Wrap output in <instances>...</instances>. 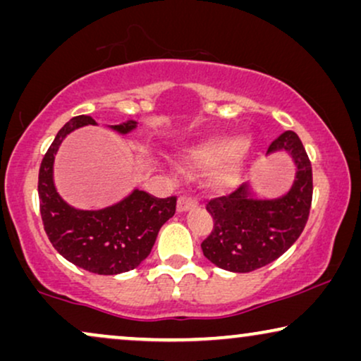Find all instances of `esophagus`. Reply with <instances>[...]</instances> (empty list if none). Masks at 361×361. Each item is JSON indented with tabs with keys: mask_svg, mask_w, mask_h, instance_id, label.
Listing matches in <instances>:
<instances>
[{
	"mask_svg": "<svg viewBox=\"0 0 361 361\" xmlns=\"http://www.w3.org/2000/svg\"><path fill=\"white\" fill-rule=\"evenodd\" d=\"M197 207V202L192 199V197H185L182 195L179 197V200H177V210L179 212H187V210H192Z\"/></svg>",
	"mask_w": 361,
	"mask_h": 361,
	"instance_id": "1",
	"label": "esophagus"
}]
</instances>
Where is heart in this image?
Listing matches in <instances>:
<instances>
[{"label":"heart","mask_w":361,"mask_h":361,"mask_svg":"<svg viewBox=\"0 0 361 361\" xmlns=\"http://www.w3.org/2000/svg\"><path fill=\"white\" fill-rule=\"evenodd\" d=\"M251 154L250 140L233 135H210L187 149V162L197 169H209L207 185L216 192L235 189L241 182Z\"/></svg>","instance_id":"heart-1"}]
</instances>
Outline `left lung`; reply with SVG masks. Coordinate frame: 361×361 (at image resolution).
<instances>
[{
  "instance_id": "8db88e82",
  "label": "left lung",
  "mask_w": 361,
  "mask_h": 361,
  "mask_svg": "<svg viewBox=\"0 0 361 361\" xmlns=\"http://www.w3.org/2000/svg\"><path fill=\"white\" fill-rule=\"evenodd\" d=\"M286 151L295 164V179L278 199H256L250 185L207 204L214 230L202 241L209 261L231 273H250L273 263L302 233L312 204V166L294 131L271 142L268 154Z\"/></svg>"
}]
</instances>
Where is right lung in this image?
<instances>
[{
    "mask_svg": "<svg viewBox=\"0 0 361 361\" xmlns=\"http://www.w3.org/2000/svg\"><path fill=\"white\" fill-rule=\"evenodd\" d=\"M97 125L92 116L72 118L57 133L39 169V202L44 230L54 248L67 261L95 274H120L135 269L147 258L161 226L176 214V197L157 199L135 189L118 204L102 210H78L57 194L54 159L59 146L77 128ZM128 135L136 121L113 125Z\"/></svg>",
    "mask_w": 361,
    "mask_h": 361,
    "instance_id": "add662e5",
    "label": "right lung"
}]
</instances>
